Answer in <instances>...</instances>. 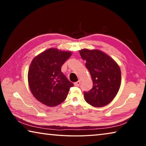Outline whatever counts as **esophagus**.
<instances>
[{
    "label": "esophagus",
    "mask_w": 146,
    "mask_h": 146,
    "mask_svg": "<svg viewBox=\"0 0 146 146\" xmlns=\"http://www.w3.org/2000/svg\"><path fill=\"white\" fill-rule=\"evenodd\" d=\"M80 80H78V81H77V82L74 83V85L76 86V87H78V86H79V85H80Z\"/></svg>",
    "instance_id": "34e87169"
}]
</instances>
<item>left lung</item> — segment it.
I'll use <instances>...</instances> for the list:
<instances>
[{
  "mask_svg": "<svg viewBox=\"0 0 146 146\" xmlns=\"http://www.w3.org/2000/svg\"><path fill=\"white\" fill-rule=\"evenodd\" d=\"M80 55L93 80V88L84 91V99L94 107L110 104L117 95L121 84V71L117 63L107 54L98 49H83Z\"/></svg>",
  "mask_w": 146,
  "mask_h": 146,
  "instance_id": "left-lung-1",
  "label": "left lung"
}]
</instances>
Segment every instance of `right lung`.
I'll return each instance as SVG.
<instances>
[{"label": "right lung", "mask_w": 146, "mask_h": 146, "mask_svg": "<svg viewBox=\"0 0 146 146\" xmlns=\"http://www.w3.org/2000/svg\"><path fill=\"white\" fill-rule=\"evenodd\" d=\"M72 53L49 48L36 56L29 66L28 84L34 97L49 107L63 102L74 86L61 71Z\"/></svg>", "instance_id": "obj_1"}]
</instances>
